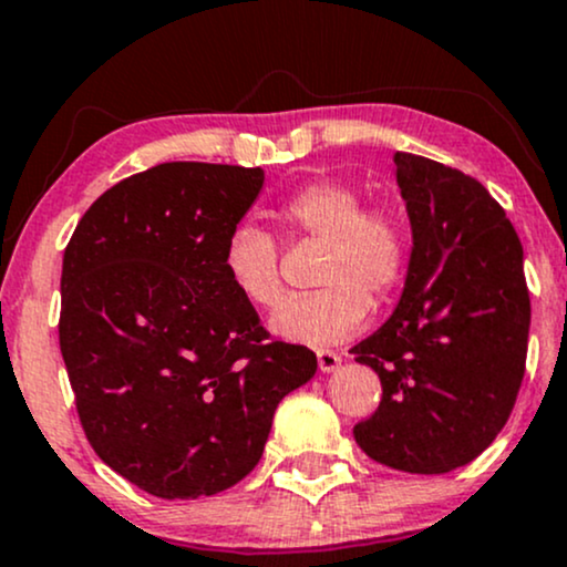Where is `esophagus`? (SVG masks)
I'll return each mask as SVG.
<instances>
[{
	"label": "esophagus",
	"instance_id": "1",
	"mask_svg": "<svg viewBox=\"0 0 567 567\" xmlns=\"http://www.w3.org/2000/svg\"><path fill=\"white\" fill-rule=\"evenodd\" d=\"M317 365H320L322 373H333L341 365V354L333 349H317Z\"/></svg>",
	"mask_w": 567,
	"mask_h": 567
}]
</instances>
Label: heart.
<instances>
[{
    "label": "heart",
    "mask_w": 567,
    "mask_h": 567,
    "mask_svg": "<svg viewBox=\"0 0 567 567\" xmlns=\"http://www.w3.org/2000/svg\"><path fill=\"white\" fill-rule=\"evenodd\" d=\"M365 205L362 194L343 181H311L277 207L290 234L322 243L315 282L320 290L290 296L277 306L269 328L285 341L336 343L368 320L370 291L386 298L402 282L408 266V226L389 205ZM224 275L247 303L271 309L282 296L279 245L269 231L237 224L224 245Z\"/></svg>",
    "instance_id": "heart-1"
}]
</instances>
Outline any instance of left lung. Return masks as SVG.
Masks as SVG:
<instances>
[{"label": "left lung", "instance_id": "1", "mask_svg": "<svg viewBox=\"0 0 567 567\" xmlns=\"http://www.w3.org/2000/svg\"><path fill=\"white\" fill-rule=\"evenodd\" d=\"M394 175L413 247L392 317L351 349L383 389L354 440L383 466L445 474L496 440L517 400L530 328L523 245L472 175L405 152Z\"/></svg>", "mask_w": 567, "mask_h": 567}]
</instances>
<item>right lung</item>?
I'll return each mask as SVG.
<instances>
[{
  "label": "right lung",
  "instance_id": "1",
  "mask_svg": "<svg viewBox=\"0 0 567 567\" xmlns=\"http://www.w3.org/2000/svg\"><path fill=\"white\" fill-rule=\"evenodd\" d=\"M261 167L165 162L101 194L63 252L61 354L93 451L159 498L216 496L252 472L315 351L266 341L224 275Z\"/></svg>",
  "mask_w": 567,
  "mask_h": 567
}]
</instances>
